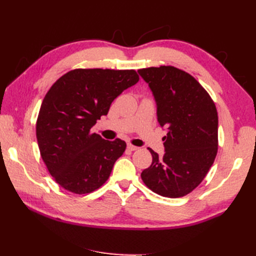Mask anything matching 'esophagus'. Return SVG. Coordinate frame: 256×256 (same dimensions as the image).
<instances>
[{
    "instance_id": "esophagus-1",
    "label": "esophagus",
    "mask_w": 256,
    "mask_h": 256,
    "mask_svg": "<svg viewBox=\"0 0 256 256\" xmlns=\"http://www.w3.org/2000/svg\"><path fill=\"white\" fill-rule=\"evenodd\" d=\"M128 150H138V146L132 145V144H128Z\"/></svg>"
}]
</instances>
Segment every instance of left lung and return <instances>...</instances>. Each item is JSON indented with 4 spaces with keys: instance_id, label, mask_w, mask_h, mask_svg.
<instances>
[{
    "instance_id": "obj_1",
    "label": "left lung",
    "mask_w": 256,
    "mask_h": 256,
    "mask_svg": "<svg viewBox=\"0 0 256 256\" xmlns=\"http://www.w3.org/2000/svg\"><path fill=\"white\" fill-rule=\"evenodd\" d=\"M156 102L157 121L167 130L162 157L140 174L144 184L162 197L178 198L204 180L218 152V113L192 76L172 66L140 69Z\"/></svg>"
}]
</instances>
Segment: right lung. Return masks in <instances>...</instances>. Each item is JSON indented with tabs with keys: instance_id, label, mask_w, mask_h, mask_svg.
Instances as JSON below:
<instances>
[{
	"instance_id": "right-lung-1",
	"label": "right lung",
	"mask_w": 256,
	"mask_h": 256,
	"mask_svg": "<svg viewBox=\"0 0 256 256\" xmlns=\"http://www.w3.org/2000/svg\"><path fill=\"white\" fill-rule=\"evenodd\" d=\"M138 79L135 70L74 69L52 86L38 114L36 138L47 170L62 188L89 194L108 180L126 143L103 140L90 130Z\"/></svg>"
}]
</instances>
